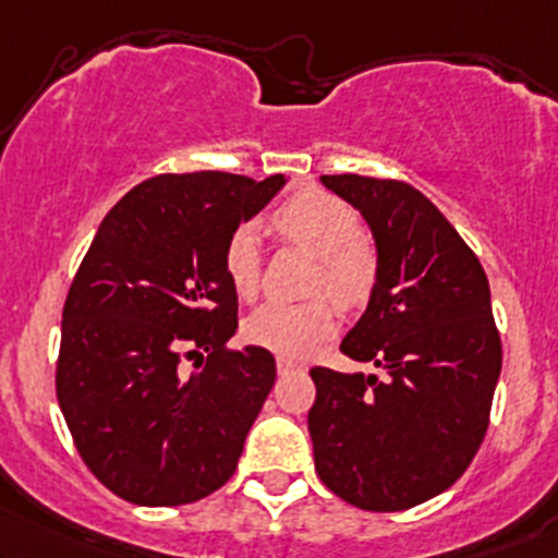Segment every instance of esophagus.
Returning <instances> with one entry per match:
<instances>
[{
	"label": "esophagus",
	"mask_w": 558,
	"mask_h": 558,
	"mask_svg": "<svg viewBox=\"0 0 558 558\" xmlns=\"http://www.w3.org/2000/svg\"><path fill=\"white\" fill-rule=\"evenodd\" d=\"M302 371H304V365L293 363V360H289V357H278V373H280V376H289V373H302Z\"/></svg>",
	"instance_id": "obj_1"
}]
</instances>
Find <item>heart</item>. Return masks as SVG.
Listing matches in <instances>:
<instances>
[{"instance_id": "1", "label": "heart", "mask_w": 558, "mask_h": 558, "mask_svg": "<svg viewBox=\"0 0 558 558\" xmlns=\"http://www.w3.org/2000/svg\"><path fill=\"white\" fill-rule=\"evenodd\" d=\"M272 225L286 241L299 243L317 256L312 289L328 293L339 307H357L376 286V251L363 235V219L352 206L323 190L291 195ZM225 272L241 296H254L262 280V238L254 225H241L225 243ZM336 312L326 296L310 302H269L248 317L243 333L251 344L280 357H307L320 341L333 336Z\"/></svg>"}]
</instances>
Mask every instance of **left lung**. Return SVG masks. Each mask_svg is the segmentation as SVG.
<instances>
[{"label":"left lung","mask_w":558,"mask_h":558,"mask_svg":"<svg viewBox=\"0 0 558 558\" xmlns=\"http://www.w3.org/2000/svg\"><path fill=\"white\" fill-rule=\"evenodd\" d=\"M365 217L378 275L341 352L376 373L312 368L315 471L363 511H405L474 461L504 363L489 283L442 211L408 182L326 174Z\"/></svg>","instance_id":"1"}]
</instances>
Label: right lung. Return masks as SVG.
Instances as JSON below:
<instances>
[{"instance_id":"1","label":"right lung","mask_w":558,"mask_h":558,"mask_svg":"<svg viewBox=\"0 0 558 558\" xmlns=\"http://www.w3.org/2000/svg\"><path fill=\"white\" fill-rule=\"evenodd\" d=\"M283 185V174H158L97 228L65 299L54 389L78 456L119 498L195 504L235 474L275 357L228 347L238 293L222 254Z\"/></svg>"}]
</instances>
